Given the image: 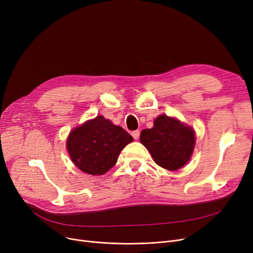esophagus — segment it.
<instances>
[{
  "instance_id": "34e87169",
  "label": "esophagus",
  "mask_w": 253,
  "mask_h": 253,
  "mask_svg": "<svg viewBox=\"0 0 253 253\" xmlns=\"http://www.w3.org/2000/svg\"><path fill=\"white\" fill-rule=\"evenodd\" d=\"M132 136H133V138L134 139H138V137H139V131L138 130H135V131H132Z\"/></svg>"
}]
</instances>
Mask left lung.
I'll return each instance as SVG.
<instances>
[{
  "instance_id": "left-lung-1",
  "label": "left lung",
  "mask_w": 253,
  "mask_h": 253,
  "mask_svg": "<svg viewBox=\"0 0 253 253\" xmlns=\"http://www.w3.org/2000/svg\"><path fill=\"white\" fill-rule=\"evenodd\" d=\"M140 142L159 167L178 170L192 155L195 134L190 126L174 118L161 115L154 121L153 128L141 131Z\"/></svg>"
}]
</instances>
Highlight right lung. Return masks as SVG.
I'll return each instance as SVG.
<instances>
[{
	"label": "right lung",
	"mask_w": 253,
	"mask_h": 253,
	"mask_svg": "<svg viewBox=\"0 0 253 253\" xmlns=\"http://www.w3.org/2000/svg\"><path fill=\"white\" fill-rule=\"evenodd\" d=\"M133 140L122 127L114 125L102 116L74 128L66 142L72 162L82 171L103 174L117 163L118 157Z\"/></svg>",
	"instance_id": "right-lung-1"
}]
</instances>
